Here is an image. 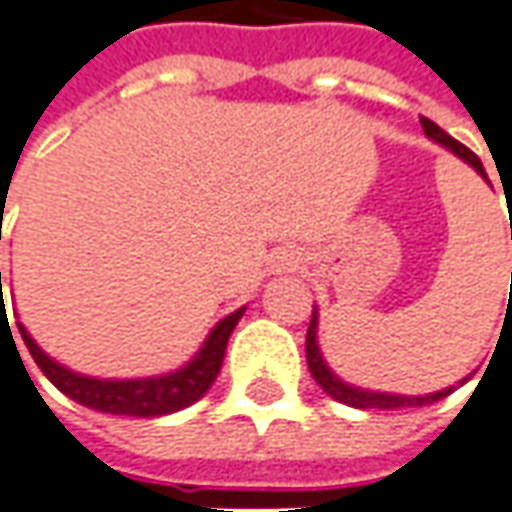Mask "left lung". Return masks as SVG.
Segmentation results:
<instances>
[{"label":"left lung","instance_id":"obj_1","mask_svg":"<svg viewBox=\"0 0 512 512\" xmlns=\"http://www.w3.org/2000/svg\"><path fill=\"white\" fill-rule=\"evenodd\" d=\"M423 123V131L429 134L434 142H440V145H446L448 151L454 156H460L462 162H468L471 168L490 182L488 173L482 168V162H479V156L471 151V148H465L462 142L446 134L443 128L437 123H431V120H420ZM305 358H308V370L311 375L316 378V384L328 392L333 401L339 403H347V406H356V409H401V406H426V403H434L440 401V398H446L454 392V387L443 389V392H434V395H415V398H406V395H384V392H364V389H356V387H347L344 381H339L336 375L330 373L328 364L322 361V353H319V347H316V314L311 319V325H308V336H305Z\"/></svg>","mask_w":512,"mask_h":512}]
</instances>
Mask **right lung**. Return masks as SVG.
I'll use <instances>...</instances> for the list:
<instances>
[{
  "instance_id": "obj_1",
  "label": "right lung",
  "mask_w": 512,
  "mask_h": 512,
  "mask_svg": "<svg viewBox=\"0 0 512 512\" xmlns=\"http://www.w3.org/2000/svg\"><path fill=\"white\" fill-rule=\"evenodd\" d=\"M243 311L246 308H238L235 314L221 319L210 333V339L201 347V353L187 367H182L179 373L162 375V378H142V381H100V378L69 373L66 367L55 364L50 356H44L38 350V344L30 339V333L19 322L16 325H19V333H22L30 356L41 367V373L47 375L52 384L61 389L64 395H69L72 401H78L81 406H89V409H97V412H106V415L159 417L190 406V403L198 401L212 387V381L218 378V370L224 364L229 336H232V330L238 325ZM2 316H5V308H2Z\"/></svg>"
}]
</instances>
